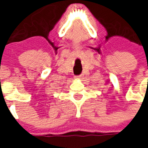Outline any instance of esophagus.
<instances>
[{"label":"esophagus","mask_w":148,"mask_h":148,"mask_svg":"<svg viewBox=\"0 0 148 148\" xmlns=\"http://www.w3.org/2000/svg\"><path fill=\"white\" fill-rule=\"evenodd\" d=\"M74 77L76 79H81L83 77V76L82 75H77V76H74Z\"/></svg>","instance_id":"obj_1"}]
</instances>
